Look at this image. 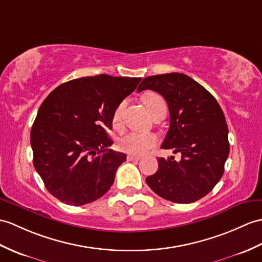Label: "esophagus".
Instances as JSON below:
<instances>
[{"instance_id": "obj_1", "label": "esophagus", "mask_w": 262, "mask_h": 262, "mask_svg": "<svg viewBox=\"0 0 262 262\" xmlns=\"http://www.w3.org/2000/svg\"><path fill=\"white\" fill-rule=\"evenodd\" d=\"M141 160V157H136V156H132V155H128L127 156V161H129V162H132V161H139Z\"/></svg>"}]
</instances>
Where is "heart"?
<instances>
[{
    "label": "heart",
    "instance_id": "b5f03b06",
    "mask_svg": "<svg viewBox=\"0 0 262 262\" xmlns=\"http://www.w3.org/2000/svg\"><path fill=\"white\" fill-rule=\"evenodd\" d=\"M144 101L149 114H151V112L160 105H165V101H164L162 97L157 94H149L147 96H145ZM125 103V101H121L114 111L113 125L115 127H117L120 123L121 114H123ZM157 142H159V138H157V136L154 135V134L132 132L125 134L124 136H121L118 139V147L121 151H124L126 154L141 156L144 155L145 153H147L150 148H153L154 146H156Z\"/></svg>",
    "mask_w": 262,
    "mask_h": 262
}]
</instances>
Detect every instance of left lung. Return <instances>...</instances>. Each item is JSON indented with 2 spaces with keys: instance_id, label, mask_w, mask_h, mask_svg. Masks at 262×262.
<instances>
[{
  "instance_id": "obj_1",
  "label": "left lung",
  "mask_w": 262,
  "mask_h": 262,
  "mask_svg": "<svg viewBox=\"0 0 262 262\" xmlns=\"http://www.w3.org/2000/svg\"><path fill=\"white\" fill-rule=\"evenodd\" d=\"M149 89L165 98L169 128L161 147L180 153L159 157V169L146 183L161 198L192 203L210 193L221 180L229 156L228 125L216 99L184 74L156 75L143 79L138 93Z\"/></svg>"
}]
</instances>
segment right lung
Wrapping results in <instances>:
<instances>
[{"mask_svg":"<svg viewBox=\"0 0 262 262\" xmlns=\"http://www.w3.org/2000/svg\"><path fill=\"white\" fill-rule=\"evenodd\" d=\"M142 78L98 75L60 84L41 103L31 129L33 165L47 190L68 205L101 198L126 155L109 149L119 103Z\"/></svg>","mask_w":262,"mask_h":262,"instance_id":"right-lung-1","label":"right lung"}]
</instances>
